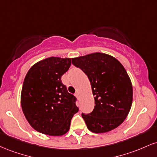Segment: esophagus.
<instances>
[{
    "label": "esophagus",
    "mask_w": 157,
    "mask_h": 157,
    "mask_svg": "<svg viewBox=\"0 0 157 157\" xmlns=\"http://www.w3.org/2000/svg\"><path fill=\"white\" fill-rule=\"evenodd\" d=\"M75 96H76V97H77V99L80 98V94H79V93H78V92H76V93H75Z\"/></svg>",
    "instance_id": "34e87169"
}]
</instances>
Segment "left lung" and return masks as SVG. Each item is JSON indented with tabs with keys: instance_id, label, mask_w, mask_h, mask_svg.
<instances>
[{
	"instance_id": "left-lung-1",
	"label": "left lung",
	"mask_w": 157,
	"mask_h": 157,
	"mask_svg": "<svg viewBox=\"0 0 157 157\" xmlns=\"http://www.w3.org/2000/svg\"><path fill=\"white\" fill-rule=\"evenodd\" d=\"M71 61L89 77L94 97L93 111L82 113L88 129L105 133L116 128L125 120L132 104V84L125 68L112 56L100 52Z\"/></svg>"
}]
</instances>
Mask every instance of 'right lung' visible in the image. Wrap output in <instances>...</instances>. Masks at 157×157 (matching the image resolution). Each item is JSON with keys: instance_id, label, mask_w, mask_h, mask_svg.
I'll return each instance as SVG.
<instances>
[{"instance_id": "1", "label": "right lung", "mask_w": 157, "mask_h": 157, "mask_svg": "<svg viewBox=\"0 0 157 157\" xmlns=\"http://www.w3.org/2000/svg\"><path fill=\"white\" fill-rule=\"evenodd\" d=\"M71 64L70 58L48 57L34 65L25 77L21 106L27 121L38 132L61 136L69 130L78 108L61 77Z\"/></svg>"}]
</instances>
